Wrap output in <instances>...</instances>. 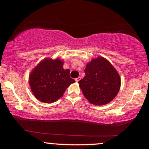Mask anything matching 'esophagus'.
Instances as JSON below:
<instances>
[{
    "instance_id": "obj_1",
    "label": "esophagus",
    "mask_w": 149,
    "mask_h": 149,
    "mask_svg": "<svg viewBox=\"0 0 149 149\" xmlns=\"http://www.w3.org/2000/svg\"><path fill=\"white\" fill-rule=\"evenodd\" d=\"M81 77H79L78 78H77V79H75V81H76V82H78V81H79L81 80Z\"/></svg>"
}]
</instances>
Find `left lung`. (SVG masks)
Masks as SVG:
<instances>
[{
  "label": "left lung",
  "mask_w": 149,
  "mask_h": 149,
  "mask_svg": "<svg viewBox=\"0 0 149 149\" xmlns=\"http://www.w3.org/2000/svg\"><path fill=\"white\" fill-rule=\"evenodd\" d=\"M85 73L84 78L78 83L85 98L92 104H109L119 93L121 78L106 58H93L87 64Z\"/></svg>",
  "instance_id": "left-lung-1"
}]
</instances>
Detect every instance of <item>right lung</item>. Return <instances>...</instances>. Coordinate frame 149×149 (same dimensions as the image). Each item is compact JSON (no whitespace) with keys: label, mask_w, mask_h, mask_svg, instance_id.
Segmentation results:
<instances>
[{"label":"right lung","mask_w":149,"mask_h":149,"mask_svg":"<svg viewBox=\"0 0 149 149\" xmlns=\"http://www.w3.org/2000/svg\"><path fill=\"white\" fill-rule=\"evenodd\" d=\"M63 65L64 61L59 58H45L30 72L29 85L36 99L45 103L54 102L75 82L70 77V70H64Z\"/></svg>","instance_id":"add662e5"}]
</instances>
